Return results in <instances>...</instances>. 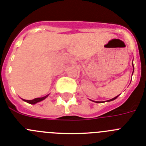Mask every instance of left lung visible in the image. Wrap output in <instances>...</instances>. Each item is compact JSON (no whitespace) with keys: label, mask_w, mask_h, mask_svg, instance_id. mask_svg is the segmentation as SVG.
Returning <instances> with one entry per match:
<instances>
[{"label":"left lung","mask_w":146,"mask_h":146,"mask_svg":"<svg viewBox=\"0 0 146 146\" xmlns=\"http://www.w3.org/2000/svg\"><path fill=\"white\" fill-rule=\"evenodd\" d=\"M133 72H134V70H133ZM117 97H118V96H116V97H115V98H112V99H110V100H109V101H113V100L116 99V98H117ZM96 103H101V102H100V101H96Z\"/></svg>","instance_id":"obj_1"}]
</instances>
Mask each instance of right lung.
<instances>
[{"label": "right lung", "mask_w": 146, "mask_h": 146, "mask_svg": "<svg viewBox=\"0 0 146 146\" xmlns=\"http://www.w3.org/2000/svg\"><path fill=\"white\" fill-rule=\"evenodd\" d=\"M48 96V95H47V96H44V97H42V98H35V99L33 100H23V101H26L27 103L29 104H35L36 103H37V102H40V101H42V100H44L45 98H46Z\"/></svg>", "instance_id": "add662e5"}]
</instances>
